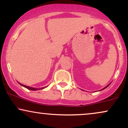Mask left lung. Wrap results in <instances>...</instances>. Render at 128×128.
<instances>
[{"mask_svg": "<svg viewBox=\"0 0 128 128\" xmlns=\"http://www.w3.org/2000/svg\"><path fill=\"white\" fill-rule=\"evenodd\" d=\"M110 84H109V85H108V86H105V88H103V89H102V90H104V89H105V88H106V87H108V86H110Z\"/></svg>", "mask_w": 128, "mask_h": 128, "instance_id": "8db88e82", "label": "left lung"}]
</instances>
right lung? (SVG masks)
<instances>
[{
    "label": "right lung",
    "instance_id": "obj_1",
    "mask_svg": "<svg viewBox=\"0 0 128 128\" xmlns=\"http://www.w3.org/2000/svg\"><path fill=\"white\" fill-rule=\"evenodd\" d=\"M18 84H20V85H21L22 86H24V87L26 88H28V89L30 90H33V91L39 90H42V89H43V88H46V86H44V87L39 88H33V87H30V86H24V85H23V84H20V83H19V82H18Z\"/></svg>",
    "mask_w": 128,
    "mask_h": 128
}]
</instances>
